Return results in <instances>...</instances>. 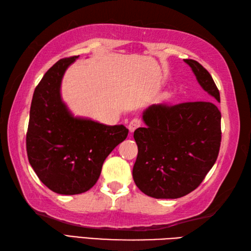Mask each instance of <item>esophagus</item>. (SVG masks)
Segmentation results:
<instances>
[{
	"label": "esophagus",
	"instance_id": "esophagus-1",
	"mask_svg": "<svg viewBox=\"0 0 251 251\" xmlns=\"http://www.w3.org/2000/svg\"><path fill=\"white\" fill-rule=\"evenodd\" d=\"M141 126V121L139 119H132L128 125V129L130 132H134L137 128Z\"/></svg>",
	"mask_w": 251,
	"mask_h": 251
}]
</instances>
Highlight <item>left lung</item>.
Returning <instances> with one entry per match:
<instances>
[{
  "instance_id": "8db88e82",
  "label": "left lung",
  "mask_w": 251,
  "mask_h": 251,
  "mask_svg": "<svg viewBox=\"0 0 251 251\" xmlns=\"http://www.w3.org/2000/svg\"><path fill=\"white\" fill-rule=\"evenodd\" d=\"M201 88L220 102L211 75L201 63L184 59ZM146 127L134 132L138 155L132 178L154 199L191 193L214 166L220 150L221 113L212 101L152 104L142 115Z\"/></svg>"
}]
</instances>
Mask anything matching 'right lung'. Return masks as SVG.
I'll return each mask as SVG.
<instances>
[{
  "mask_svg": "<svg viewBox=\"0 0 251 251\" xmlns=\"http://www.w3.org/2000/svg\"><path fill=\"white\" fill-rule=\"evenodd\" d=\"M76 58L57 61L36 86L25 140L29 163L37 177L50 190L63 195L93 188L104 159L128 135L124 125L75 117L63 102V74Z\"/></svg>",
  "mask_w": 251,
  "mask_h": 251,
  "instance_id": "add662e5",
  "label": "right lung"
}]
</instances>
